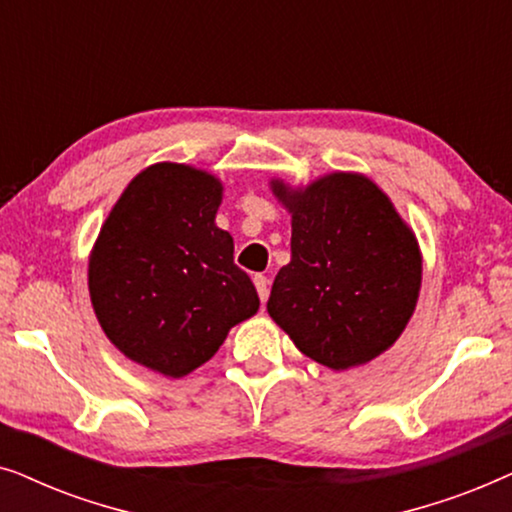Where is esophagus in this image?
I'll list each match as a JSON object with an SVG mask.
<instances>
[{"mask_svg":"<svg viewBox=\"0 0 512 512\" xmlns=\"http://www.w3.org/2000/svg\"><path fill=\"white\" fill-rule=\"evenodd\" d=\"M254 284H256V291H258V298H261V303H265L270 296V279L265 275H254Z\"/></svg>","mask_w":512,"mask_h":512,"instance_id":"esophagus-1","label":"esophagus"}]
</instances>
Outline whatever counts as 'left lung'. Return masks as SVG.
Returning a JSON list of instances; mask_svg holds the SVG:
<instances>
[{"label":"left lung","instance_id":"1","mask_svg":"<svg viewBox=\"0 0 512 512\" xmlns=\"http://www.w3.org/2000/svg\"><path fill=\"white\" fill-rule=\"evenodd\" d=\"M291 212V263L268 312L300 352L333 370L394 345L415 312L422 256L391 200L361 174L335 172L305 191L272 181Z\"/></svg>","mask_w":512,"mask_h":512}]
</instances>
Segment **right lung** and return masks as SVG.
<instances>
[{"label":"right lung","instance_id":"obj_1","mask_svg":"<svg viewBox=\"0 0 512 512\" xmlns=\"http://www.w3.org/2000/svg\"><path fill=\"white\" fill-rule=\"evenodd\" d=\"M219 205L212 174L151 165L118 198L90 256V300L107 338L167 377L212 359L261 305L233 261V237L216 228Z\"/></svg>","mask_w":512,"mask_h":512}]
</instances>
